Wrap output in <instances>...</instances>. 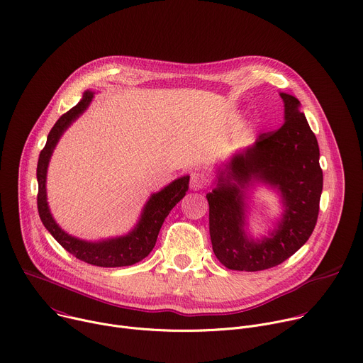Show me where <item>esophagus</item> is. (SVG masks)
<instances>
[{"instance_id": "esophagus-1", "label": "esophagus", "mask_w": 363, "mask_h": 363, "mask_svg": "<svg viewBox=\"0 0 363 363\" xmlns=\"http://www.w3.org/2000/svg\"><path fill=\"white\" fill-rule=\"evenodd\" d=\"M207 184H208V179L203 172H192L191 174L189 186H191L192 191H200V189L206 188Z\"/></svg>"}]
</instances>
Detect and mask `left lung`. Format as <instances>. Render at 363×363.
Instances as JSON below:
<instances>
[{
	"label": "left lung",
	"mask_w": 363,
	"mask_h": 363,
	"mask_svg": "<svg viewBox=\"0 0 363 363\" xmlns=\"http://www.w3.org/2000/svg\"><path fill=\"white\" fill-rule=\"evenodd\" d=\"M284 124L259 135L218 168L216 186L207 194L210 238L216 257L228 269L256 272L274 268L311 236L323 191L318 143L300 101L281 92ZM263 183L281 196L284 211L269 237L255 241L245 233V192Z\"/></svg>",
	"instance_id": "8db88e82"
}]
</instances>
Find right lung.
Segmentation results:
<instances>
[{"mask_svg":"<svg viewBox=\"0 0 363 363\" xmlns=\"http://www.w3.org/2000/svg\"><path fill=\"white\" fill-rule=\"evenodd\" d=\"M94 98L92 91H85L82 95V100L72 107L68 113H65L52 127L50 133L48 136V142L40 152L39 162H38V184H39V194H38V208L39 216L43 225L48 228V232L56 239V242L67 249L71 255L77 259L84 260L89 265L101 267V268H118V267H130L135 263L145 259L156 245V239L159 235V230L168 217L171 210L184 199L189 177H181L172 181L169 185L150 195V199L143 207L140 218L135 228H131L124 236L104 239L98 242H88L78 239L75 236L68 235L60 225L55 221L49 206H48V194H46V175L48 167L52 157V153L62 138V135L67 131V128L89 107Z\"/></svg>","mask_w":363,"mask_h":363,"instance_id":"obj_1","label":"right lung"}]
</instances>
